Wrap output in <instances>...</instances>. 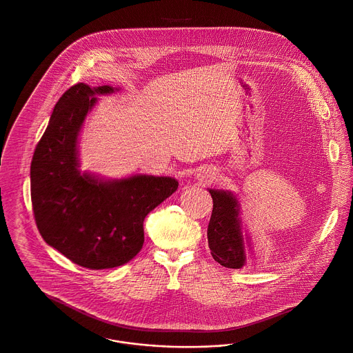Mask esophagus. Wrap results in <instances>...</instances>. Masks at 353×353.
<instances>
[{
    "label": "esophagus",
    "mask_w": 353,
    "mask_h": 353,
    "mask_svg": "<svg viewBox=\"0 0 353 353\" xmlns=\"http://www.w3.org/2000/svg\"><path fill=\"white\" fill-rule=\"evenodd\" d=\"M214 172L212 170H210V168H207V170H204L203 173H202V176H199L198 179L201 180V181H211V180H214Z\"/></svg>",
    "instance_id": "esophagus-1"
}]
</instances>
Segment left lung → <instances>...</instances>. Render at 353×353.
Segmentation results:
<instances>
[{"instance_id":"left-lung-1","label":"left lung","mask_w":353,"mask_h":353,"mask_svg":"<svg viewBox=\"0 0 353 353\" xmlns=\"http://www.w3.org/2000/svg\"><path fill=\"white\" fill-rule=\"evenodd\" d=\"M214 201V210L208 224L207 238L211 255L225 268L241 269L246 265V242L252 250L251 236L242 232L241 203L229 190L208 189Z\"/></svg>"}]
</instances>
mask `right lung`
I'll list each match as a JSON object with an SVG mask.
<instances>
[{"label":"right lung","mask_w":353,"mask_h":353,"mask_svg":"<svg viewBox=\"0 0 353 353\" xmlns=\"http://www.w3.org/2000/svg\"><path fill=\"white\" fill-rule=\"evenodd\" d=\"M119 89L71 86L54 107L31 163L33 214L43 241L80 267H120L141 251L143 220L179 181L132 174L103 179L80 171L79 139L97 97Z\"/></svg>","instance_id":"1"}]
</instances>
